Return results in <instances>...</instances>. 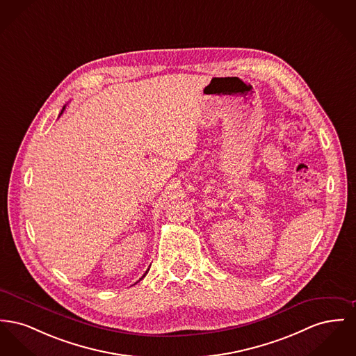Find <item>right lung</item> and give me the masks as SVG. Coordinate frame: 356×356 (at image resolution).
Instances as JSON below:
<instances>
[{
  "instance_id": "add662e5",
  "label": "right lung",
  "mask_w": 356,
  "mask_h": 356,
  "mask_svg": "<svg viewBox=\"0 0 356 356\" xmlns=\"http://www.w3.org/2000/svg\"><path fill=\"white\" fill-rule=\"evenodd\" d=\"M64 108H65V106H64L63 108H62V113H60V114H59V115H62V114H63ZM145 274H147V273H145ZM145 274H144V275H143V277H145Z\"/></svg>"
}]
</instances>
